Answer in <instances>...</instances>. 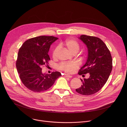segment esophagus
Returning a JSON list of instances; mask_svg holds the SVG:
<instances>
[{
    "mask_svg": "<svg viewBox=\"0 0 127 127\" xmlns=\"http://www.w3.org/2000/svg\"><path fill=\"white\" fill-rule=\"evenodd\" d=\"M64 77H66V78H72V76H70V75H67V74H64Z\"/></svg>",
    "mask_w": 127,
    "mask_h": 127,
    "instance_id": "34e87169",
    "label": "esophagus"
}]
</instances>
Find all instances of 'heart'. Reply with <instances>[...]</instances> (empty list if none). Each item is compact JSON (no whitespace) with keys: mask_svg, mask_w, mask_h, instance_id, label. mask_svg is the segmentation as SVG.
I'll list each match as a JSON object with an SVG mask.
<instances>
[{"mask_svg":"<svg viewBox=\"0 0 127 127\" xmlns=\"http://www.w3.org/2000/svg\"><path fill=\"white\" fill-rule=\"evenodd\" d=\"M61 45L64 46L70 53L73 55H75L79 51L80 48V44L76 39L73 38L66 39L65 41L61 43ZM59 50V47L53 49L52 53V58L56 59L58 56V53ZM78 67V65L75 62L71 63H62L59 66V69L63 70L68 74H72Z\"/></svg>","mask_w":127,"mask_h":127,"instance_id":"obj_1","label":"heart"}]
</instances>
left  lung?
Returning a JSON list of instances; mask_svg holds the SVG:
<instances>
[{
  "mask_svg": "<svg viewBox=\"0 0 127 127\" xmlns=\"http://www.w3.org/2000/svg\"><path fill=\"white\" fill-rule=\"evenodd\" d=\"M79 38L86 45L88 57L78 74L89 73L88 79H81L82 84L76 92L83 95L98 92L107 81L112 69V58L110 50L102 40L97 37L81 35Z\"/></svg>",
  "mask_w": 127,
  "mask_h": 127,
  "instance_id": "obj_1",
  "label": "left lung"
}]
</instances>
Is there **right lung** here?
<instances>
[{
    "label": "right lung",
    "mask_w": 127,
    "mask_h": 127,
    "mask_svg": "<svg viewBox=\"0 0 127 127\" xmlns=\"http://www.w3.org/2000/svg\"><path fill=\"white\" fill-rule=\"evenodd\" d=\"M58 38L39 36L28 39L19 48L16 66L19 78L26 87L34 92L47 90L61 76L59 71L43 74L42 66L50 60L48 54L50 45Z\"/></svg>",
    "instance_id": "1"
}]
</instances>
